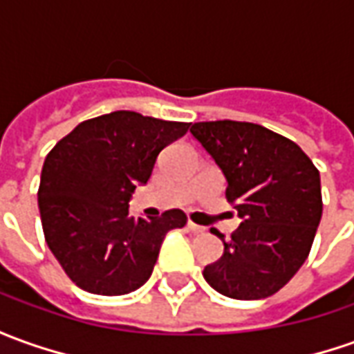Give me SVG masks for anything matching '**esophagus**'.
<instances>
[{
	"instance_id": "obj_1",
	"label": "esophagus",
	"mask_w": 354,
	"mask_h": 354,
	"mask_svg": "<svg viewBox=\"0 0 354 354\" xmlns=\"http://www.w3.org/2000/svg\"><path fill=\"white\" fill-rule=\"evenodd\" d=\"M187 228L192 230V232H196V234H201V232H205V227H199V225H196V223H187Z\"/></svg>"
}]
</instances>
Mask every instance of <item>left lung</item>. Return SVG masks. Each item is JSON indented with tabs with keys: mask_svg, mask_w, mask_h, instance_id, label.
Segmentation results:
<instances>
[{
	"mask_svg": "<svg viewBox=\"0 0 354 354\" xmlns=\"http://www.w3.org/2000/svg\"><path fill=\"white\" fill-rule=\"evenodd\" d=\"M189 131L225 174L227 199L242 218L203 277L236 300L275 295L306 261L316 236L318 168L295 141L258 124L197 122Z\"/></svg>",
	"mask_w": 354,
	"mask_h": 354,
	"instance_id": "1",
	"label": "left lung"
}]
</instances>
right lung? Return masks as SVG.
<instances>
[{"label":"right lung","instance_id":"right-lung-1","mask_svg":"<svg viewBox=\"0 0 354 354\" xmlns=\"http://www.w3.org/2000/svg\"><path fill=\"white\" fill-rule=\"evenodd\" d=\"M187 127L118 110L81 122L48 153L38 187L44 238L77 287L118 297L151 277L167 232L184 227L186 213L136 218L129 199Z\"/></svg>","mask_w":354,"mask_h":354}]
</instances>
